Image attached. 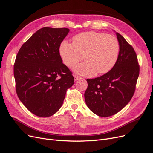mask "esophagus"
Segmentation results:
<instances>
[{
    "mask_svg": "<svg viewBox=\"0 0 153 153\" xmlns=\"http://www.w3.org/2000/svg\"><path fill=\"white\" fill-rule=\"evenodd\" d=\"M73 76H74V78H75V81H76V80H78V79H80V78H81L80 76H78L77 75H74Z\"/></svg>",
    "mask_w": 153,
    "mask_h": 153,
    "instance_id": "obj_1",
    "label": "esophagus"
}]
</instances>
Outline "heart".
Here are the masks:
<instances>
[{
  "label": "heart",
  "instance_id": "heart-1",
  "mask_svg": "<svg viewBox=\"0 0 153 153\" xmlns=\"http://www.w3.org/2000/svg\"><path fill=\"white\" fill-rule=\"evenodd\" d=\"M119 41L114 36L94 31L83 32L73 38V43L64 41L59 53L63 62L73 67L83 59L86 62L74 68L85 76L108 72L117 62L119 54Z\"/></svg>",
  "mask_w": 153,
  "mask_h": 153
}]
</instances>
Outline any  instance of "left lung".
I'll use <instances>...</instances> for the list:
<instances>
[{"mask_svg":"<svg viewBox=\"0 0 153 153\" xmlns=\"http://www.w3.org/2000/svg\"><path fill=\"white\" fill-rule=\"evenodd\" d=\"M120 45L117 62L112 69L98 78L87 79L84 97L87 106L100 117H109L119 112L131 100L140 68L133 48L116 32Z\"/></svg>","mask_w":153,"mask_h":153,"instance_id":"obj_1","label":"left lung"}]
</instances>
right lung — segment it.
Segmentation results:
<instances>
[{"label":"right lung","mask_w":153,"mask_h":153,"mask_svg":"<svg viewBox=\"0 0 153 153\" xmlns=\"http://www.w3.org/2000/svg\"><path fill=\"white\" fill-rule=\"evenodd\" d=\"M67 28L43 27L22 46L14 64L18 98L38 117L52 116L61 107L74 77L59 53Z\"/></svg>","instance_id":"right-lung-1"}]
</instances>
